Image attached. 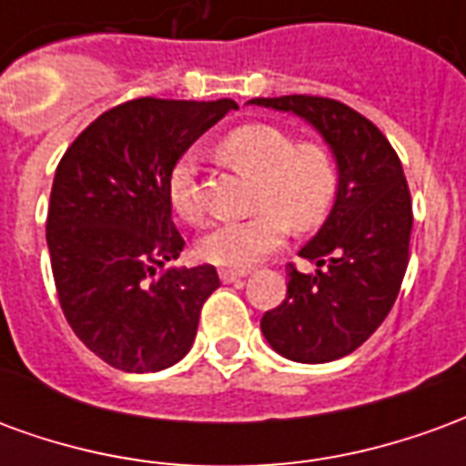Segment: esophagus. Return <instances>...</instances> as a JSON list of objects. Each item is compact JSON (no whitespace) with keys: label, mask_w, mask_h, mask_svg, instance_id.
I'll list each match as a JSON object with an SVG mask.
<instances>
[{"label":"esophagus","mask_w":466,"mask_h":466,"mask_svg":"<svg viewBox=\"0 0 466 466\" xmlns=\"http://www.w3.org/2000/svg\"><path fill=\"white\" fill-rule=\"evenodd\" d=\"M244 277H247V272H232V269H222V272H219V279H222V282H239Z\"/></svg>","instance_id":"esophagus-1"}]
</instances>
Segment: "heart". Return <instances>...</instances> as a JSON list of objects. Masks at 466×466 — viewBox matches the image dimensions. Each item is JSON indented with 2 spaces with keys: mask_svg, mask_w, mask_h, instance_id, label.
<instances>
[{
  "mask_svg": "<svg viewBox=\"0 0 466 466\" xmlns=\"http://www.w3.org/2000/svg\"><path fill=\"white\" fill-rule=\"evenodd\" d=\"M219 154L254 177V209L237 222L214 224L199 242L207 262L229 269H249L277 252L287 237V222L307 229L329 209L337 174L319 144L294 139L269 124H244L219 142ZM169 199L179 217L197 222L202 204L194 187V167L182 159L169 177Z\"/></svg>",
  "mask_w": 466,
  "mask_h": 466,
  "instance_id": "obj_1",
  "label": "heart"
}]
</instances>
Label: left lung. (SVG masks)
Segmentation results:
<instances>
[{
	"label": "left lung",
	"mask_w": 466,
	"mask_h": 466,
	"mask_svg": "<svg viewBox=\"0 0 466 466\" xmlns=\"http://www.w3.org/2000/svg\"><path fill=\"white\" fill-rule=\"evenodd\" d=\"M292 112L329 144L339 184L322 229L299 249L312 274L287 267V299L264 312L262 332L292 361L322 364L357 350L394 307L410 262L411 197L390 139L351 106L327 96H257Z\"/></svg>",
	"instance_id": "obj_1"
}]
</instances>
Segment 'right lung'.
I'll return each mask as SVG.
<instances>
[{
	"mask_svg": "<svg viewBox=\"0 0 466 466\" xmlns=\"http://www.w3.org/2000/svg\"><path fill=\"white\" fill-rule=\"evenodd\" d=\"M232 109V99H132L96 116L56 167L46 247L59 304L86 350L115 370L177 364L219 287L212 264L164 267L184 249L169 177Z\"/></svg>",
	"mask_w": 466,
	"mask_h": 466,
	"instance_id": "1",
	"label": "right lung"
}]
</instances>
